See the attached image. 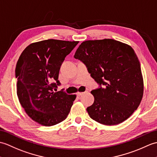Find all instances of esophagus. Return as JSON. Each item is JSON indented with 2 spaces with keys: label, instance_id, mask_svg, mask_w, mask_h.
<instances>
[{
  "label": "esophagus",
  "instance_id": "obj_1",
  "mask_svg": "<svg viewBox=\"0 0 157 157\" xmlns=\"http://www.w3.org/2000/svg\"><path fill=\"white\" fill-rule=\"evenodd\" d=\"M85 93H82V92H78L77 93H76V95H77V96H81V95H82V94H84Z\"/></svg>",
  "mask_w": 157,
  "mask_h": 157
}]
</instances>
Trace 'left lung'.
<instances>
[{
	"instance_id": "8db88e82",
	"label": "left lung",
	"mask_w": 157,
	"mask_h": 157,
	"mask_svg": "<svg viewBox=\"0 0 157 157\" xmlns=\"http://www.w3.org/2000/svg\"><path fill=\"white\" fill-rule=\"evenodd\" d=\"M74 57L84 62L100 85L90 92L95 98L86 108L90 118L111 126L123 122L137 109L144 82L140 62L130 46L112 39L87 40Z\"/></svg>"
}]
</instances>
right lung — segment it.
<instances>
[{
	"instance_id": "1",
	"label": "right lung",
	"mask_w": 157,
	"mask_h": 157,
	"mask_svg": "<svg viewBox=\"0 0 157 157\" xmlns=\"http://www.w3.org/2000/svg\"><path fill=\"white\" fill-rule=\"evenodd\" d=\"M78 41L50 39L29 45L16 65L17 94L26 113L37 123L51 126L64 120L76 95L56 91L65 57Z\"/></svg>"
}]
</instances>
